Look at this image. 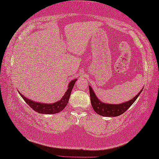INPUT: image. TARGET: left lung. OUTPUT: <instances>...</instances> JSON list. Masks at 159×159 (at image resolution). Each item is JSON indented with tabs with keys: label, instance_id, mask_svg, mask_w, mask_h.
<instances>
[{
	"label": "left lung",
	"instance_id": "left-lung-1",
	"mask_svg": "<svg viewBox=\"0 0 159 159\" xmlns=\"http://www.w3.org/2000/svg\"><path fill=\"white\" fill-rule=\"evenodd\" d=\"M143 89H142L139 93L132 99L119 104H111V103H106L102 102L96 96L95 92L89 86V91L91 105L94 111L98 115L103 116H116L121 115L125 112L130 107L133 103L136 101L138 97L140 95Z\"/></svg>",
	"mask_w": 159,
	"mask_h": 159
}]
</instances>
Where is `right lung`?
<instances>
[{
	"mask_svg": "<svg viewBox=\"0 0 159 159\" xmlns=\"http://www.w3.org/2000/svg\"><path fill=\"white\" fill-rule=\"evenodd\" d=\"M76 81L77 79H74L72 81H70L69 84H68L67 90L64 93L62 98L59 100V101L53 103H44L34 102L33 100H31L26 98V97H25L19 91L18 93H20V96L25 100V102L35 112L41 113V114H56V113H58L62 111L67 105L68 102H69L71 91H72L74 84H75Z\"/></svg>",
	"mask_w": 159,
	"mask_h": 159,
	"instance_id": "1",
	"label": "right lung"
}]
</instances>
